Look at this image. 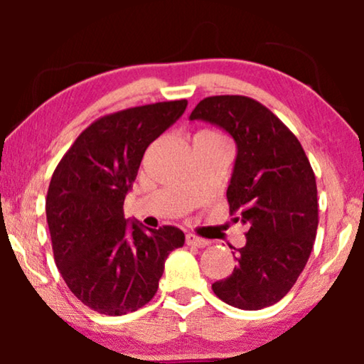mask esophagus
<instances>
[{"instance_id":"obj_1","label":"esophagus","mask_w":364,"mask_h":364,"mask_svg":"<svg viewBox=\"0 0 364 364\" xmlns=\"http://www.w3.org/2000/svg\"><path fill=\"white\" fill-rule=\"evenodd\" d=\"M186 242H187V245H192V247H198V248H203V247H207L208 243V240H205V238H202V237H197V235H193V233H187L186 235Z\"/></svg>"}]
</instances>
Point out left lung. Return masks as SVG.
Instances as JSON below:
<instances>
[{"mask_svg":"<svg viewBox=\"0 0 364 364\" xmlns=\"http://www.w3.org/2000/svg\"><path fill=\"white\" fill-rule=\"evenodd\" d=\"M196 119L235 139L227 200L233 222L248 227L247 243L233 255L237 267L212 290L240 310L270 306L291 290L310 258L318 228L315 172L295 134L255 99L205 97L191 114Z\"/></svg>","mask_w":364,"mask_h":364,"instance_id":"obj_1","label":"left lung"}]
</instances>
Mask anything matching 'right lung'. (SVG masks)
I'll use <instances>...</instances> for the list:
<instances>
[{
  "instance_id": "add662e5",
  "label": "right lung",
  "mask_w": 364,
  "mask_h": 364,
  "mask_svg": "<svg viewBox=\"0 0 364 364\" xmlns=\"http://www.w3.org/2000/svg\"><path fill=\"white\" fill-rule=\"evenodd\" d=\"M186 99L129 107L94 121L54 168L46 218L54 262L74 295L109 316L136 311L157 293L181 228H147L124 218V198L144 152L182 116Z\"/></svg>"
}]
</instances>
